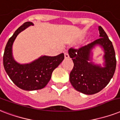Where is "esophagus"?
I'll return each mask as SVG.
<instances>
[{"instance_id": "1", "label": "esophagus", "mask_w": 120, "mask_h": 120, "mask_svg": "<svg viewBox=\"0 0 120 120\" xmlns=\"http://www.w3.org/2000/svg\"><path fill=\"white\" fill-rule=\"evenodd\" d=\"M64 57L65 58H69V55L68 52L67 51L64 52Z\"/></svg>"}]
</instances>
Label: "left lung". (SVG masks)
Wrapping results in <instances>:
<instances>
[{"label": "left lung", "mask_w": 120, "mask_h": 120, "mask_svg": "<svg viewBox=\"0 0 120 120\" xmlns=\"http://www.w3.org/2000/svg\"><path fill=\"white\" fill-rule=\"evenodd\" d=\"M100 38L91 43L78 49L71 47L68 53L74 63L69 81L75 90L86 94H93L101 91L113 76L116 59L113 44L103 29L98 28ZM96 44L104 48L105 67L104 68L88 63L90 50Z\"/></svg>", "instance_id": "8db88e82"}]
</instances>
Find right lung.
I'll return each instance as SVG.
<instances>
[{"label":"right lung","instance_id":"1","mask_svg":"<svg viewBox=\"0 0 120 120\" xmlns=\"http://www.w3.org/2000/svg\"><path fill=\"white\" fill-rule=\"evenodd\" d=\"M30 25L26 22L17 29L10 38L5 46L3 64L6 73L12 82L20 89L26 91L41 90L44 88L51 78L52 71L64 59V54L56 56H44L27 64H19L14 60L12 46L17 36Z\"/></svg>","mask_w":120,"mask_h":120}]
</instances>
